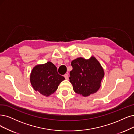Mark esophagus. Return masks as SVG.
I'll return each mask as SVG.
<instances>
[{"label": "esophagus", "mask_w": 134, "mask_h": 134, "mask_svg": "<svg viewBox=\"0 0 134 134\" xmlns=\"http://www.w3.org/2000/svg\"><path fill=\"white\" fill-rule=\"evenodd\" d=\"M64 78H65L66 80H68V74H65V75H64Z\"/></svg>", "instance_id": "34e87169"}]
</instances>
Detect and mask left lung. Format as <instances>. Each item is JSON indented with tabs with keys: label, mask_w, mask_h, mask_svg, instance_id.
<instances>
[{
	"label": "left lung",
	"mask_w": 134,
	"mask_h": 134,
	"mask_svg": "<svg viewBox=\"0 0 134 134\" xmlns=\"http://www.w3.org/2000/svg\"><path fill=\"white\" fill-rule=\"evenodd\" d=\"M70 81L76 93L87 97L96 93L101 86L104 72L97 59L92 56L86 59L79 57L71 62Z\"/></svg>",
	"instance_id": "8db88e82"
}]
</instances>
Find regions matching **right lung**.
Instances as JSON below:
<instances>
[{
	"label": "right lung",
	"instance_id": "right-lung-1",
	"mask_svg": "<svg viewBox=\"0 0 134 134\" xmlns=\"http://www.w3.org/2000/svg\"><path fill=\"white\" fill-rule=\"evenodd\" d=\"M64 77L59 75L57 67L51 62L34 67L30 75V82L35 91L48 97L55 92Z\"/></svg>",
	"mask_w": 134,
	"mask_h": 134
}]
</instances>
